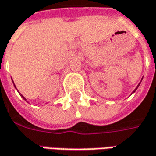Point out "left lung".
I'll return each instance as SVG.
<instances>
[{"mask_svg":"<svg viewBox=\"0 0 156 156\" xmlns=\"http://www.w3.org/2000/svg\"><path fill=\"white\" fill-rule=\"evenodd\" d=\"M140 83H139V84H138V85H137V87H136V88L135 89V90H134V91H133V93H134V92H135V91H136V89L138 88V86H139V85H140Z\"/></svg>","mask_w":156,"mask_h":156,"instance_id":"left-lung-1","label":"left lung"}]
</instances>
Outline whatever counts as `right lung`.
<instances>
[{
	"instance_id": "right-lung-1",
	"label": "right lung",
	"mask_w": 156,
	"mask_h": 156,
	"mask_svg": "<svg viewBox=\"0 0 156 156\" xmlns=\"http://www.w3.org/2000/svg\"><path fill=\"white\" fill-rule=\"evenodd\" d=\"M13 82H14V81H13ZM14 86H15V85H14ZM15 88H16V87H15ZM20 96H21V97H22V98H24L25 100H26V98H24V97H23V96H22V95L20 94Z\"/></svg>"
}]
</instances>
